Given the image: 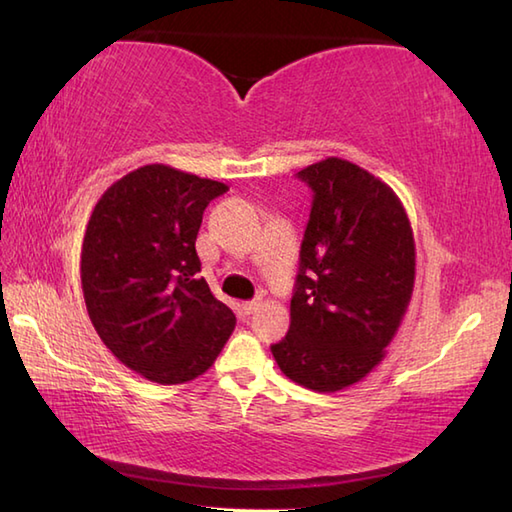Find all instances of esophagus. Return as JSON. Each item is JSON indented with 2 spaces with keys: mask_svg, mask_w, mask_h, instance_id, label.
Listing matches in <instances>:
<instances>
[{
  "mask_svg": "<svg viewBox=\"0 0 512 512\" xmlns=\"http://www.w3.org/2000/svg\"><path fill=\"white\" fill-rule=\"evenodd\" d=\"M257 308H259V301H257V299H255V301H246L244 306H242L244 314H253Z\"/></svg>",
  "mask_w": 512,
  "mask_h": 512,
  "instance_id": "1",
  "label": "esophagus"
}]
</instances>
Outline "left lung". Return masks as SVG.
Segmentation results:
<instances>
[{"label": "left lung", "instance_id": "obj_1", "mask_svg": "<svg viewBox=\"0 0 512 512\" xmlns=\"http://www.w3.org/2000/svg\"><path fill=\"white\" fill-rule=\"evenodd\" d=\"M299 178L314 200L290 330L270 350L297 385L332 394L385 358L413 295L416 242L394 189L354 162L330 156Z\"/></svg>", "mask_w": 512, "mask_h": 512}]
</instances>
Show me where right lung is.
<instances>
[{
	"label": "right lung",
	"instance_id": "obj_1",
	"mask_svg": "<svg viewBox=\"0 0 512 512\" xmlns=\"http://www.w3.org/2000/svg\"><path fill=\"white\" fill-rule=\"evenodd\" d=\"M224 182L162 162L138 167L101 195L85 226L81 286L107 350L158 385L202 376L235 314L200 273L195 239L202 213Z\"/></svg>",
	"mask_w": 512,
	"mask_h": 512
}]
</instances>
